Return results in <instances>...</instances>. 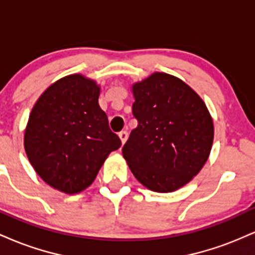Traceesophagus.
Wrapping results in <instances>:
<instances>
[{
	"label": "esophagus",
	"mask_w": 255,
	"mask_h": 255,
	"mask_svg": "<svg viewBox=\"0 0 255 255\" xmlns=\"http://www.w3.org/2000/svg\"><path fill=\"white\" fill-rule=\"evenodd\" d=\"M119 136H120V139H121V142H122V144H125V142L127 141V137H128V133H127V130H122V131H120V133H119Z\"/></svg>",
	"instance_id": "1"
}]
</instances>
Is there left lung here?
<instances>
[{"label": "left lung", "instance_id": "1", "mask_svg": "<svg viewBox=\"0 0 255 255\" xmlns=\"http://www.w3.org/2000/svg\"><path fill=\"white\" fill-rule=\"evenodd\" d=\"M136 128L122 153L148 189L169 193L201 170L211 152L213 122L204 101L174 75L156 72L131 87Z\"/></svg>", "mask_w": 255, "mask_h": 255}]
</instances>
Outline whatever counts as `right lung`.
Here are the masks:
<instances>
[{
	"label": "right lung",
	"instance_id": "1",
	"mask_svg": "<svg viewBox=\"0 0 255 255\" xmlns=\"http://www.w3.org/2000/svg\"><path fill=\"white\" fill-rule=\"evenodd\" d=\"M101 87L81 74L64 77L32 108L24 146L36 172L52 188L77 194L95 181L121 140L98 104Z\"/></svg>",
	"mask_w": 255,
	"mask_h": 255
}]
</instances>
